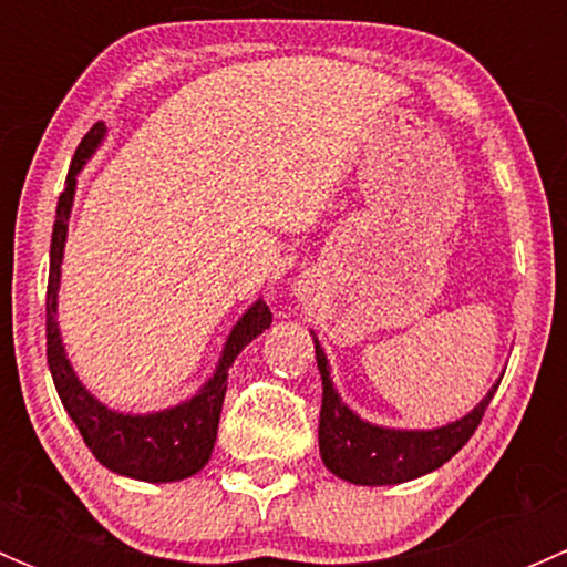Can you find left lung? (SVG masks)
Masks as SVG:
<instances>
[{"instance_id":"1","label":"left lung","mask_w":567,"mask_h":567,"mask_svg":"<svg viewBox=\"0 0 567 567\" xmlns=\"http://www.w3.org/2000/svg\"><path fill=\"white\" fill-rule=\"evenodd\" d=\"M316 359L320 381H323L318 425L320 458L337 477L357 485H398L447 463L477 431L480 420L499 386L496 381L466 416L450 422V425L433 427V431H394V427L370 425L342 403L334 390V381H331L329 359L318 340Z\"/></svg>"}]
</instances>
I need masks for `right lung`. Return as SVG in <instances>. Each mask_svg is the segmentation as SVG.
<instances>
[{
	"mask_svg": "<svg viewBox=\"0 0 567 567\" xmlns=\"http://www.w3.org/2000/svg\"><path fill=\"white\" fill-rule=\"evenodd\" d=\"M104 136V123H95L84 134L76 153H73L71 169H68L65 192L60 194V203H56L49 251V293H45V357H49L56 394H60L62 405L76 422L84 444L93 450L99 463H104L109 472L123 474V477L145 480V483H175V480L192 477L208 463L210 453H214L216 431H219V414L227 392V370L236 362L238 353L271 326V310L266 307V301L257 299L244 312L227 337L216 373L186 403L153 411V414H123V411L106 409L99 398L84 390V384L68 362L65 346H62L60 323H56V293H60V266L62 251H65L73 194H76V175L82 173L87 158L99 151Z\"/></svg>",
	"mask_w": 567,
	"mask_h": 567,
	"instance_id": "right-lung-1",
	"label": "right lung"
}]
</instances>
